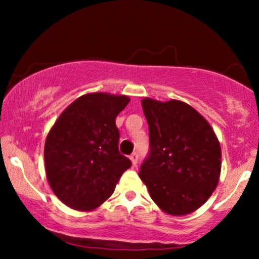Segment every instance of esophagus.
Listing matches in <instances>:
<instances>
[{"label": "esophagus", "instance_id": "obj_1", "mask_svg": "<svg viewBox=\"0 0 259 259\" xmlns=\"http://www.w3.org/2000/svg\"><path fill=\"white\" fill-rule=\"evenodd\" d=\"M129 158H130V160H132L133 165H136V164H138V159H139V156H138V153H133L132 156L129 157Z\"/></svg>", "mask_w": 259, "mask_h": 259}]
</instances>
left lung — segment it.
I'll list each match as a JSON object with an SVG mask.
<instances>
[{"instance_id": "8db88e82", "label": "left lung", "mask_w": 259, "mask_h": 259, "mask_svg": "<svg viewBox=\"0 0 259 259\" xmlns=\"http://www.w3.org/2000/svg\"><path fill=\"white\" fill-rule=\"evenodd\" d=\"M150 130V154L139 177L163 212L186 215L206 202L222 169L219 140L209 123L183 101H141Z\"/></svg>"}]
</instances>
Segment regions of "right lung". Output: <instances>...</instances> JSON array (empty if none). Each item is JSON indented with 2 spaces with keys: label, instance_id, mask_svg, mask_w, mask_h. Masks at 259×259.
I'll return each instance as SVG.
<instances>
[{
  "label": "right lung",
  "instance_id": "obj_1",
  "mask_svg": "<svg viewBox=\"0 0 259 259\" xmlns=\"http://www.w3.org/2000/svg\"><path fill=\"white\" fill-rule=\"evenodd\" d=\"M130 99L106 92L86 94L70 103L45 142V168L55 195L81 212L100 207L114 192L132 162L119 153L115 118Z\"/></svg>",
  "mask_w": 259,
  "mask_h": 259
}]
</instances>
